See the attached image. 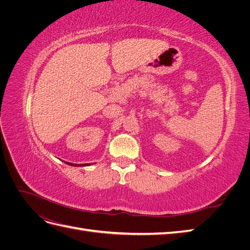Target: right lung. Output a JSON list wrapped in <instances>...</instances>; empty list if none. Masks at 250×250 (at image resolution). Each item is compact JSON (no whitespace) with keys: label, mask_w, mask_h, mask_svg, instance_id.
<instances>
[{"label":"right lung","mask_w":250,"mask_h":250,"mask_svg":"<svg viewBox=\"0 0 250 250\" xmlns=\"http://www.w3.org/2000/svg\"><path fill=\"white\" fill-rule=\"evenodd\" d=\"M65 164L70 165V166H75V167H83V166H89V164H79V165L72 164V163H65Z\"/></svg>","instance_id":"add662e5"}]
</instances>
